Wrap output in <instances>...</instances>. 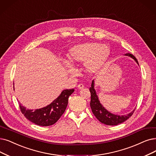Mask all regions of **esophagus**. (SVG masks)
Instances as JSON below:
<instances>
[{
	"mask_svg": "<svg viewBox=\"0 0 156 156\" xmlns=\"http://www.w3.org/2000/svg\"><path fill=\"white\" fill-rule=\"evenodd\" d=\"M77 88H78V89H80V90L83 89L84 88V85L83 84H79L77 86Z\"/></svg>",
	"mask_w": 156,
	"mask_h": 156,
	"instance_id": "34e87169",
	"label": "esophagus"
}]
</instances>
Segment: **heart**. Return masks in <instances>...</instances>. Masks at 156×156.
<instances>
[{"instance_id": "heart-1", "label": "heart", "mask_w": 156, "mask_h": 156, "mask_svg": "<svg viewBox=\"0 0 156 156\" xmlns=\"http://www.w3.org/2000/svg\"><path fill=\"white\" fill-rule=\"evenodd\" d=\"M108 45L100 43L91 42L83 43L72 47L68 54L69 63L63 61L68 72L76 73L74 67L84 65L85 70L89 73H96L101 70L110 55Z\"/></svg>"}]
</instances>
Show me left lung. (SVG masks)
<instances>
[{
  "label": "left lung",
  "mask_w": 156,
  "mask_h": 156,
  "mask_svg": "<svg viewBox=\"0 0 156 156\" xmlns=\"http://www.w3.org/2000/svg\"><path fill=\"white\" fill-rule=\"evenodd\" d=\"M125 55L134 59L136 63L138 64V61H137L136 58L133 54L127 53ZM94 80H93L91 83V86L90 88V91L91 93L90 106L93 115L95 116V117L101 123L108 126H116L126 121L127 119H129V118H130L133 115L135 109L133 111L130 112V113L125 115L120 116L110 113L107 109H105L103 107V105L101 104V102H100L98 97L97 95L96 91L94 88Z\"/></svg>",
  "instance_id": "obj_1"
}]
</instances>
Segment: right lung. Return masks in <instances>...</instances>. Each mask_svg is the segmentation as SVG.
<instances>
[{
    "instance_id": "1",
    "label": "right lung",
    "mask_w": 156,
    "mask_h": 156,
    "mask_svg": "<svg viewBox=\"0 0 156 156\" xmlns=\"http://www.w3.org/2000/svg\"><path fill=\"white\" fill-rule=\"evenodd\" d=\"M74 89L64 90L60 95L47 106L38 109H27L20 104L22 113L31 122L40 126H50L56 122L64 113L68 105V98Z\"/></svg>"
}]
</instances>
